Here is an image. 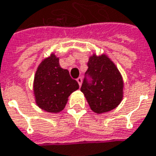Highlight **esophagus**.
Returning <instances> with one entry per match:
<instances>
[{
    "label": "esophagus",
    "mask_w": 156,
    "mask_h": 156,
    "mask_svg": "<svg viewBox=\"0 0 156 156\" xmlns=\"http://www.w3.org/2000/svg\"><path fill=\"white\" fill-rule=\"evenodd\" d=\"M77 82H78V84H79V86H81V84H82V78L81 77H79L78 79H77Z\"/></svg>",
    "instance_id": "esophagus-1"
}]
</instances>
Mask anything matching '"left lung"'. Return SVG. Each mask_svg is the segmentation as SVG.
<instances>
[{"instance_id": "obj_1", "label": "left lung", "mask_w": 156, "mask_h": 156, "mask_svg": "<svg viewBox=\"0 0 156 156\" xmlns=\"http://www.w3.org/2000/svg\"><path fill=\"white\" fill-rule=\"evenodd\" d=\"M87 74L92 83L84 80L80 87L91 110L101 114L118 107L124 98V80L113 62L105 54L89 56Z\"/></svg>"}]
</instances>
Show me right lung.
<instances>
[{
	"mask_svg": "<svg viewBox=\"0 0 156 156\" xmlns=\"http://www.w3.org/2000/svg\"><path fill=\"white\" fill-rule=\"evenodd\" d=\"M79 89V84L73 80L67 69H62L59 57L53 52L43 59L37 68L32 91L36 105L51 113L64 109L70 94Z\"/></svg>",
	"mask_w": 156,
	"mask_h": 156,
	"instance_id": "right-lung-1",
	"label": "right lung"
}]
</instances>
